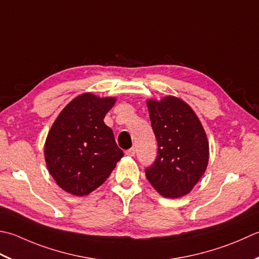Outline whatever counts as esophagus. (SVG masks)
<instances>
[{"mask_svg": "<svg viewBox=\"0 0 259 259\" xmlns=\"http://www.w3.org/2000/svg\"><path fill=\"white\" fill-rule=\"evenodd\" d=\"M125 155L134 157V156L136 155V149H135L134 147H133V148H130V149H128V150H125Z\"/></svg>", "mask_w": 259, "mask_h": 259, "instance_id": "34e87169", "label": "esophagus"}]
</instances>
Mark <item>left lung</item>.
I'll return each mask as SVG.
<instances>
[{"mask_svg":"<svg viewBox=\"0 0 259 259\" xmlns=\"http://www.w3.org/2000/svg\"><path fill=\"white\" fill-rule=\"evenodd\" d=\"M151 128L157 157L147 167V180L165 197L183 196L204 174L209 161V143L199 118L183 101L166 96L149 100Z\"/></svg>","mask_w":259,"mask_h":259,"instance_id":"obj_1","label":"left lung"}]
</instances>
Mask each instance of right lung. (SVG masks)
<instances>
[{"label":"right lung","instance_id":"right-lung-1","mask_svg":"<svg viewBox=\"0 0 259 259\" xmlns=\"http://www.w3.org/2000/svg\"><path fill=\"white\" fill-rule=\"evenodd\" d=\"M115 103L91 93L75 98L57 116L45 144V159L57 184L83 196L102 185L123 157L104 116Z\"/></svg>","mask_w":259,"mask_h":259}]
</instances>
